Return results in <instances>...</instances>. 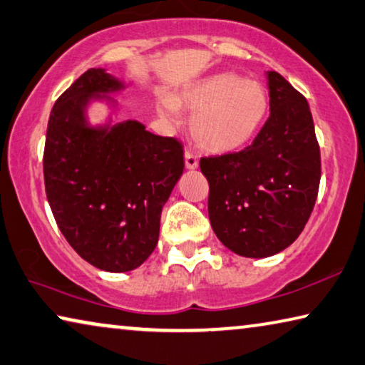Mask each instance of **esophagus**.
Listing matches in <instances>:
<instances>
[{
	"instance_id": "1",
	"label": "esophagus",
	"mask_w": 365,
	"mask_h": 365,
	"mask_svg": "<svg viewBox=\"0 0 365 365\" xmlns=\"http://www.w3.org/2000/svg\"><path fill=\"white\" fill-rule=\"evenodd\" d=\"M198 158H196V155L192 153V151H185V165H187V169H190V170H195V169H198Z\"/></svg>"
}]
</instances>
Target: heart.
Here are the masks:
<instances>
[{
  "instance_id": "1",
  "label": "heart",
  "mask_w": 365,
  "mask_h": 365,
  "mask_svg": "<svg viewBox=\"0 0 365 365\" xmlns=\"http://www.w3.org/2000/svg\"><path fill=\"white\" fill-rule=\"evenodd\" d=\"M177 106L193 113L192 136L207 153L225 154L247 146L268 115V94L258 81L235 73H219L185 89L175 101L160 99L164 113L173 115Z\"/></svg>"
}]
</instances>
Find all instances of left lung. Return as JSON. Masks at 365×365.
<instances>
[{"label":"left lung","mask_w":365,"mask_h":365,"mask_svg":"<svg viewBox=\"0 0 365 365\" xmlns=\"http://www.w3.org/2000/svg\"><path fill=\"white\" fill-rule=\"evenodd\" d=\"M269 118L239 153L200 160L210 183L214 234L240 257L264 258L287 248L314 210L322 177L309 102L276 71L266 73Z\"/></svg>","instance_id":"8db88e82"}]
</instances>
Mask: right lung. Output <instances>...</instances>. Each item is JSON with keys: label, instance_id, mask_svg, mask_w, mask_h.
Masks as SVG:
<instances>
[{"label": "right lung", "instance_id": "right-lung-1", "mask_svg": "<svg viewBox=\"0 0 365 365\" xmlns=\"http://www.w3.org/2000/svg\"><path fill=\"white\" fill-rule=\"evenodd\" d=\"M123 81L91 68L58 97L48 118L43 178L55 221L81 258L110 273L146 262L160 212L183 173V146L136 120L92 126L91 102L117 107Z\"/></svg>", "mask_w": 365, "mask_h": 365}]
</instances>
